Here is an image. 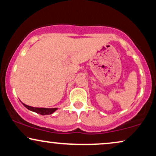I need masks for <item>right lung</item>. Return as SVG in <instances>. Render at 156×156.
Wrapping results in <instances>:
<instances>
[{"instance_id": "1", "label": "right lung", "mask_w": 156, "mask_h": 156, "mask_svg": "<svg viewBox=\"0 0 156 156\" xmlns=\"http://www.w3.org/2000/svg\"><path fill=\"white\" fill-rule=\"evenodd\" d=\"M24 105V106L28 109V110H31L32 112H34L37 114H42V115H47V114H53L55 111L57 110L56 108H35V107H31L29 105H27L24 103H23Z\"/></svg>"}]
</instances>
